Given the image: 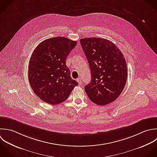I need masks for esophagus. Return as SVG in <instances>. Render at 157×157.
Returning <instances> with one entry per match:
<instances>
[{
    "label": "esophagus",
    "instance_id": "1",
    "mask_svg": "<svg viewBox=\"0 0 157 157\" xmlns=\"http://www.w3.org/2000/svg\"><path fill=\"white\" fill-rule=\"evenodd\" d=\"M76 81H78V82L79 85H81V82H82V81H81V78H78V79H76Z\"/></svg>",
    "mask_w": 157,
    "mask_h": 157
}]
</instances>
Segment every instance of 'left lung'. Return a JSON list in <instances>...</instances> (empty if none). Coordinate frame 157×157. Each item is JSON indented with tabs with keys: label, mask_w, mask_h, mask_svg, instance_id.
I'll return each instance as SVG.
<instances>
[{
	"label": "left lung",
	"mask_w": 157,
	"mask_h": 157,
	"mask_svg": "<svg viewBox=\"0 0 157 157\" xmlns=\"http://www.w3.org/2000/svg\"><path fill=\"white\" fill-rule=\"evenodd\" d=\"M89 64L91 81L84 87L89 98L98 105L116 100L123 91L127 79L125 59L112 41L101 38L80 40Z\"/></svg>",
	"instance_id": "obj_1"
}]
</instances>
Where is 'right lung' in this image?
<instances>
[{
	"label": "right lung",
	"mask_w": 157,
	"mask_h": 157,
	"mask_svg": "<svg viewBox=\"0 0 157 157\" xmlns=\"http://www.w3.org/2000/svg\"><path fill=\"white\" fill-rule=\"evenodd\" d=\"M77 42L62 36L41 42L34 49L28 67L30 85L36 96L52 105L65 101L78 82L70 76L66 59Z\"/></svg>",
	"instance_id": "right-lung-1"
}]
</instances>
